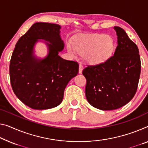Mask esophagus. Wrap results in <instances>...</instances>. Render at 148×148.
Listing matches in <instances>:
<instances>
[{
  "label": "esophagus",
  "mask_w": 148,
  "mask_h": 148,
  "mask_svg": "<svg viewBox=\"0 0 148 148\" xmlns=\"http://www.w3.org/2000/svg\"><path fill=\"white\" fill-rule=\"evenodd\" d=\"M83 66L82 64H79V73H82V71H83Z\"/></svg>",
  "instance_id": "1"
}]
</instances>
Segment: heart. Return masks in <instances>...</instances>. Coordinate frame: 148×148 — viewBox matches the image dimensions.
Segmentation results:
<instances>
[{"instance_id": "1", "label": "heart", "mask_w": 148, "mask_h": 148, "mask_svg": "<svg viewBox=\"0 0 148 148\" xmlns=\"http://www.w3.org/2000/svg\"><path fill=\"white\" fill-rule=\"evenodd\" d=\"M114 44L110 36L106 34H90L77 38L75 43L69 41L67 50L73 57L87 55L89 63L103 62L110 56Z\"/></svg>"}]
</instances>
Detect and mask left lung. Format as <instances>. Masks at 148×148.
<instances>
[{
	"mask_svg": "<svg viewBox=\"0 0 148 148\" xmlns=\"http://www.w3.org/2000/svg\"><path fill=\"white\" fill-rule=\"evenodd\" d=\"M118 45L104 62L88 65L83 71L87 80L85 95L90 105L103 110L119 108L134 97L141 71L139 50L126 32L114 26Z\"/></svg>",
	"mask_w": 148,
	"mask_h": 148,
	"instance_id": "obj_1",
	"label": "left lung"
}]
</instances>
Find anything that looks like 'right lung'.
<instances>
[{
    "mask_svg": "<svg viewBox=\"0 0 148 148\" xmlns=\"http://www.w3.org/2000/svg\"><path fill=\"white\" fill-rule=\"evenodd\" d=\"M60 29L56 24H34L18 41L11 57L9 71L13 91L22 103L36 110L60 104L67 85L79 72L78 63L59 56L64 47ZM38 39L50 42H46L49 54L44 59L33 56Z\"/></svg>",
    "mask_w": 148,
    "mask_h": 148,
    "instance_id": "add662e5",
    "label": "right lung"
}]
</instances>
